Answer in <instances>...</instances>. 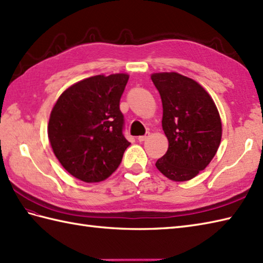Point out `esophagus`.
Returning <instances> with one entry per match:
<instances>
[{"label": "esophagus", "mask_w": 263, "mask_h": 263, "mask_svg": "<svg viewBox=\"0 0 263 263\" xmlns=\"http://www.w3.org/2000/svg\"><path fill=\"white\" fill-rule=\"evenodd\" d=\"M148 138H149V133H148V135H146V136H140V137H138V140L140 141V142H143V141H146Z\"/></svg>", "instance_id": "1"}]
</instances>
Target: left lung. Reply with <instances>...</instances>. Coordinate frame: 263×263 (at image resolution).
Wrapping results in <instances>:
<instances>
[{
  "label": "left lung",
  "mask_w": 263,
  "mask_h": 263,
  "mask_svg": "<svg viewBox=\"0 0 263 263\" xmlns=\"http://www.w3.org/2000/svg\"><path fill=\"white\" fill-rule=\"evenodd\" d=\"M152 80L161 98V125L168 140L167 153L156 167L172 181H190L210 164L219 148V111L208 91L191 78L158 72Z\"/></svg>",
  "instance_id": "1"
}]
</instances>
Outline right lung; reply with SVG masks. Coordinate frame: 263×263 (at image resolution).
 Wrapping results in <instances>:
<instances>
[{
  "label": "right lung",
  "instance_id": "obj_1",
  "mask_svg": "<svg viewBox=\"0 0 263 263\" xmlns=\"http://www.w3.org/2000/svg\"><path fill=\"white\" fill-rule=\"evenodd\" d=\"M127 80L126 73L87 78L65 89L53 106L48 140L61 165L78 180H106L131 144L122 133L120 110Z\"/></svg>",
  "mask_w": 263,
  "mask_h": 263
}]
</instances>
